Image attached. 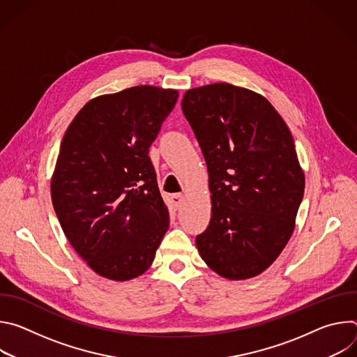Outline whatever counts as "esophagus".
Masks as SVG:
<instances>
[{"mask_svg": "<svg viewBox=\"0 0 357 357\" xmlns=\"http://www.w3.org/2000/svg\"><path fill=\"white\" fill-rule=\"evenodd\" d=\"M171 202H172V205H174L176 209L181 208L182 202H183V195H182V193H175V195H172V196H171Z\"/></svg>", "mask_w": 357, "mask_h": 357, "instance_id": "1", "label": "esophagus"}]
</instances>
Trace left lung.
<instances>
[{
	"instance_id": "1",
	"label": "left lung",
	"mask_w": 357,
	"mask_h": 357,
	"mask_svg": "<svg viewBox=\"0 0 357 357\" xmlns=\"http://www.w3.org/2000/svg\"><path fill=\"white\" fill-rule=\"evenodd\" d=\"M182 112L209 174L212 216L196 237L200 257L223 278L256 277L291 238L303 196L292 134L264 96L225 82L186 90Z\"/></svg>"
}]
</instances>
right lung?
Wrapping results in <instances>:
<instances>
[{
	"label": "right lung",
	"mask_w": 357,
	"mask_h": 357,
	"mask_svg": "<svg viewBox=\"0 0 357 357\" xmlns=\"http://www.w3.org/2000/svg\"><path fill=\"white\" fill-rule=\"evenodd\" d=\"M178 96L151 84L97 96L63 135L50 196L70 245L100 277L144 274L169 227L148 149Z\"/></svg>",
	"instance_id": "right-lung-1"
}]
</instances>
